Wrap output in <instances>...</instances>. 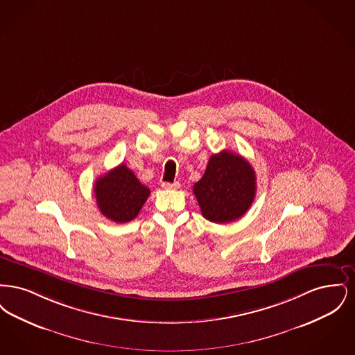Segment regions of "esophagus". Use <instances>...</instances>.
<instances>
[{
	"label": "esophagus",
	"mask_w": 355,
	"mask_h": 355,
	"mask_svg": "<svg viewBox=\"0 0 355 355\" xmlns=\"http://www.w3.org/2000/svg\"><path fill=\"white\" fill-rule=\"evenodd\" d=\"M162 187L164 189H178L180 187V182H164Z\"/></svg>",
	"instance_id": "34e87169"
}]
</instances>
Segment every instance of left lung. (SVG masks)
Instances as JSON below:
<instances>
[{
  "label": "left lung",
  "instance_id": "1",
  "mask_svg": "<svg viewBox=\"0 0 355 355\" xmlns=\"http://www.w3.org/2000/svg\"><path fill=\"white\" fill-rule=\"evenodd\" d=\"M255 171L239 154H213L193 193L207 220L227 223L241 218L255 197Z\"/></svg>",
  "mask_w": 355,
  "mask_h": 355
}]
</instances>
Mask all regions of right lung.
Listing matches in <instances>:
<instances>
[{
	"instance_id": "add662e5",
	"label": "right lung",
	"mask_w": 355,
	"mask_h": 355,
	"mask_svg": "<svg viewBox=\"0 0 355 355\" xmlns=\"http://www.w3.org/2000/svg\"><path fill=\"white\" fill-rule=\"evenodd\" d=\"M150 194L125 164L97 178L94 196L102 214L117 223L135 220Z\"/></svg>"
}]
</instances>
